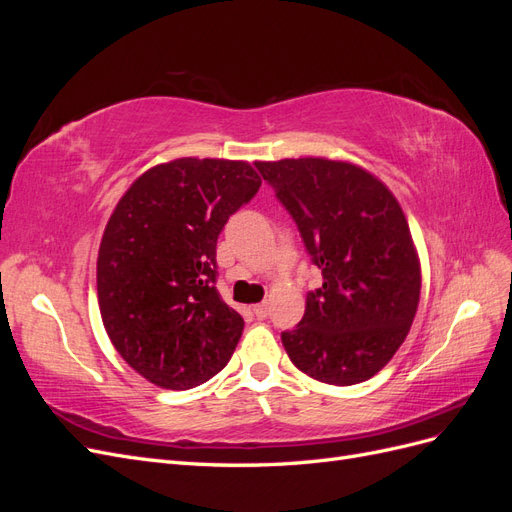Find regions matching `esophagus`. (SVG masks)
<instances>
[{"label":"esophagus","instance_id":"esophagus-1","mask_svg":"<svg viewBox=\"0 0 512 512\" xmlns=\"http://www.w3.org/2000/svg\"><path fill=\"white\" fill-rule=\"evenodd\" d=\"M254 314L258 320H265L269 316V305L267 303H260V305H254Z\"/></svg>","mask_w":512,"mask_h":512}]
</instances>
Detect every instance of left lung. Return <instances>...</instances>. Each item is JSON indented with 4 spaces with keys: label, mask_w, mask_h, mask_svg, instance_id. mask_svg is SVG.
Returning a JSON list of instances; mask_svg holds the SVG:
<instances>
[{
    "label": "left lung",
    "mask_w": 512,
    "mask_h": 512,
    "mask_svg": "<svg viewBox=\"0 0 512 512\" xmlns=\"http://www.w3.org/2000/svg\"><path fill=\"white\" fill-rule=\"evenodd\" d=\"M297 224L322 286L282 344L309 378L369 380L404 344L421 297V262L397 198L361 166L327 158L256 162Z\"/></svg>",
    "instance_id": "1"
}]
</instances>
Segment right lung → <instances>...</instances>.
Returning <instances> with one entry per match:
<instances>
[{"mask_svg":"<svg viewBox=\"0 0 512 512\" xmlns=\"http://www.w3.org/2000/svg\"><path fill=\"white\" fill-rule=\"evenodd\" d=\"M260 177L247 162L179 158L121 196L98 252V303L115 350L160 389L185 391L226 367L243 333L215 282V245Z\"/></svg>","mask_w":512,"mask_h":512,"instance_id":"add662e5","label":"right lung"}]
</instances>
